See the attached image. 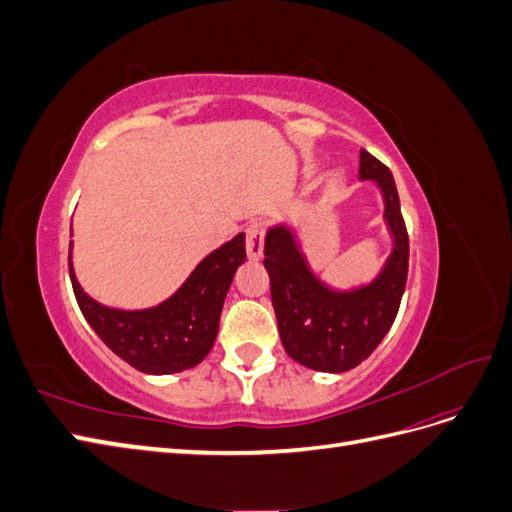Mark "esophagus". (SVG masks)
Here are the masks:
<instances>
[{
	"instance_id": "obj_1",
	"label": "esophagus",
	"mask_w": 512,
	"mask_h": 512,
	"mask_svg": "<svg viewBox=\"0 0 512 512\" xmlns=\"http://www.w3.org/2000/svg\"><path fill=\"white\" fill-rule=\"evenodd\" d=\"M247 241H245V247H247V258L258 262L262 260V252H265V228H262L260 222H254L247 226Z\"/></svg>"
}]
</instances>
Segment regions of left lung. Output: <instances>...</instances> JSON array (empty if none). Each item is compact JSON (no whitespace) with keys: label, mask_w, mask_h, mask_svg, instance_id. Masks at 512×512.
I'll return each instance as SVG.
<instances>
[{"label":"left lung","mask_w":512,"mask_h":512,"mask_svg":"<svg viewBox=\"0 0 512 512\" xmlns=\"http://www.w3.org/2000/svg\"><path fill=\"white\" fill-rule=\"evenodd\" d=\"M359 179L378 185L382 220L393 239L389 258L369 282L350 288L324 282L309 265L297 228L286 220L265 235V269L284 350L303 367L327 374L361 365L378 348L395 322L408 280V232L391 170L361 149Z\"/></svg>","instance_id":"1"}]
</instances>
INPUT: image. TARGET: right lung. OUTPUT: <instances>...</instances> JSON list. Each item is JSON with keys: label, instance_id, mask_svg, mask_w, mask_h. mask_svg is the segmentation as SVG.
<instances>
[{"label": "right lung", "instance_id": "obj_1", "mask_svg": "<svg viewBox=\"0 0 512 512\" xmlns=\"http://www.w3.org/2000/svg\"><path fill=\"white\" fill-rule=\"evenodd\" d=\"M243 262L245 235L239 232L200 260L166 301L145 309H119L98 303L81 288L70 243V280L89 327L119 359L149 376L192 369L211 352L224 299Z\"/></svg>", "mask_w": 512, "mask_h": 512}]
</instances>
